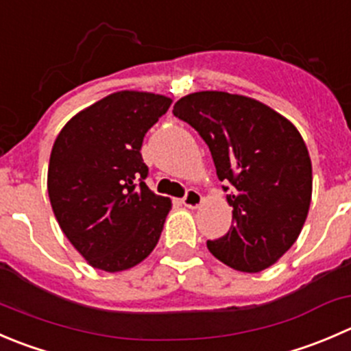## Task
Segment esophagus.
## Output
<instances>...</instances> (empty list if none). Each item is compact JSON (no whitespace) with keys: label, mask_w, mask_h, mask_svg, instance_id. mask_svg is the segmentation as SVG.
<instances>
[{"label":"esophagus","mask_w":351,"mask_h":351,"mask_svg":"<svg viewBox=\"0 0 351 351\" xmlns=\"http://www.w3.org/2000/svg\"><path fill=\"white\" fill-rule=\"evenodd\" d=\"M200 204H202V195L195 189H190L186 195L183 197V206L189 207V209H197Z\"/></svg>","instance_id":"34e87169"}]
</instances>
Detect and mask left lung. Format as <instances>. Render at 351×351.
Instances as JSON below:
<instances>
[{"label":"left lung","mask_w":351,"mask_h":351,"mask_svg":"<svg viewBox=\"0 0 351 351\" xmlns=\"http://www.w3.org/2000/svg\"><path fill=\"white\" fill-rule=\"evenodd\" d=\"M173 114L209 145L233 226L207 241L210 254L241 273L276 264L297 241L312 199V162L300 132L267 104L240 94L202 90L182 97ZM228 190V186H223Z\"/></svg>","instance_id":"obj_1"}]
</instances>
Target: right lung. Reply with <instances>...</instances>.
Returning <instances> with one entry per match:
<instances>
[{"instance_id":"right-lung-1","label":"right lung","mask_w":351,"mask_h":351,"mask_svg":"<svg viewBox=\"0 0 351 351\" xmlns=\"http://www.w3.org/2000/svg\"><path fill=\"white\" fill-rule=\"evenodd\" d=\"M173 101L120 90L78 111L58 134L47 193L58 224L93 267L120 273L154 250L171 200L144 180L141 147Z\"/></svg>"}]
</instances>
